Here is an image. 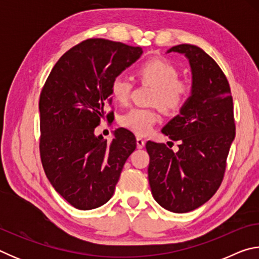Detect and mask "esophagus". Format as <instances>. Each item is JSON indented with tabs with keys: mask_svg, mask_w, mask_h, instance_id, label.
<instances>
[{
	"mask_svg": "<svg viewBox=\"0 0 259 259\" xmlns=\"http://www.w3.org/2000/svg\"><path fill=\"white\" fill-rule=\"evenodd\" d=\"M136 142H137V147L139 148H143L144 146H145V140H144L142 137H137V139H136Z\"/></svg>",
	"mask_w": 259,
	"mask_h": 259,
	"instance_id": "esophagus-1",
	"label": "esophagus"
}]
</instances>
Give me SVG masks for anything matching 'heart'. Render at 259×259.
<instances>
[{"mask_svg":"<svg viewBox=\"0 0 259 259\" xmlns=\"http://www.w3.org/2000/svg\"><path fill=\"white\" fill-rule=\"evenodd\" d=\"M179 68L165 58H151L137 68L140 82L153 85L151 103L157 104L164 112L177 114L186 107L192 96V87L179 78ZM134 88L129 76L119 74L111 81L113 98L120 104L128 102ZM159 120L156 107H134L120 117V124L138 136H145Z\"/></svg>","mask_w":259,"mask_h":259,"instance_id":"obj_1","label":"heart"}]
</instances>
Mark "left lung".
I'll use <instances>...</instances> for the list:
<instances>
[{"mask_svg":"<svg viewBox=\"0 0 259 259\" xmlns=\"http://www.w3.org/2000/svg\"><path fill=\"white\" fill-rule=\"evenodd\" d=\"M171 51L185 54L193 74L190 102L162 129L178 140L179 150L152 140L146 150L153 196L161 207L182 213L207 202L221 186L235 122L229 81L216 61L196 46L179 45Z\"/></svg>","mask_w":259,"mask_h":259,"instance_id":"1","label":"left lung"}]
</instances>
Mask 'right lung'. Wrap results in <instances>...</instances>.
<instances>
[{
	"instance_id": "obj_1",
	"label": "right lung",
	"mask_w": 259,
	"mask_h": 259,
	"mask_svg": "<svg viewBox=\"0 0 259 259\" xmlns=\"http://www.w3.org/2000/svg\"><path fill=\"white\" fill-rule=\"evenodd\" d=\"M143 49L105 38H88L60 57L40 95V155L55 190L80 210L112 198L136 138L119 128L111 143L95 128L111 105L112 78L134 64ZM111 114L109 112L106 117Z\"/></svg>"
}]
</instances>
